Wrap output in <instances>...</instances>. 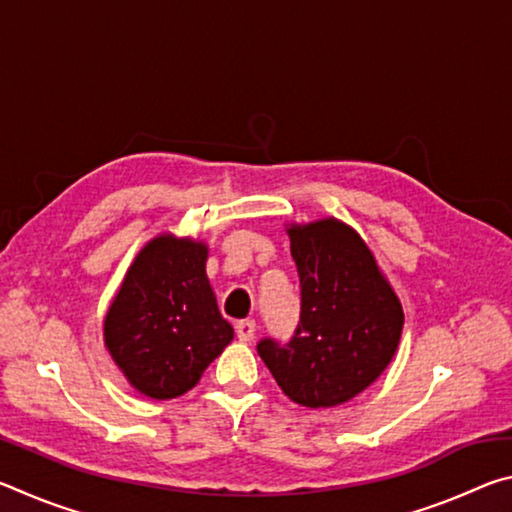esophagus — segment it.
I'll use <instances>...</instances> for the list:
<instances>
[{
    "mask_svg": "<svg viewBox=\"0 0 512 512\" xmlns=\"http://www.w3.org/2000/svg\"><path fill=\"white\" fill-rule=\"evenodd\" d=\"M237 336H239V341H244V343L253 341L255 339V320H239Z\"/></svg>",
    "mask_w": 512,
    "mask_h": 512,
    "instance_id": "obj_1",
    "label": "esophagus"
}]
</instances>
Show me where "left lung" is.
Here are the masks:
<instances>
[{
	"mask_svg": "<svg viewBox=\"0 0 512 512\" xmlns=\"http://www.w3.org/2000/svg\"><path fill=\"white\" fill-rule=\"evenodd\" d=\"M300 277V320L289 341L257 352L277 386L309 409L336 406L375 381L402 334V305L348 225L325 219L289 230Z\"/></svg>",
	"mask_w": 512,
	"mask_h": 512,
	"instance_id": "1",
	"label": "left lung"
}]
</instances>
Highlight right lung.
Listing matches in <instances>:
<instances>
[{
	"label": "right lung",
	"mask_w": 512,
	"mask_h": 512,
	"mask_svg": "<svg viewBox=\"0 0 512 512\" xmlns=\"http://www.w3.org/2000/svg\"><path fill=\"white\" fill-rule=\"evenodd\" d=\"M207 248L164 235L149 241L112 300L103 336L128 381L153 400L198 384L232 341L205 275Z\"/></svg>",
	"instance_id": "obj_1"
}]
</instances>
